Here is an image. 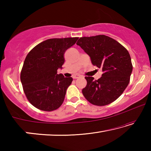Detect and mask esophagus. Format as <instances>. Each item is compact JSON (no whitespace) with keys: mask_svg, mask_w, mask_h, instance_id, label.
I'll return each instance as SVG.
<instances>
[{"mask_svg":"<svg viewBox=\"0 0 151 151\" xmlns=\"http://www.w3.org/2000/svg\"><path fill=\"white\" fill-rule=\"evenodd\" d=\"M79 77H80V75H74V76H73V78L74 79L78 78Z\"/></svg>","mask_w":151,"mask_h":151,"instance_id":"34e87169","label":"esophagus"}]
</instances>
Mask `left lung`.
Listing matches in <instances>:
<instances>
[{"instance_id":"8db88e82","label":"left lung","mask_w":151,"mask_h":151,"mask_svg":"<svg viewBox=\"0 0 151 151\" xmlns=\"http://www.w3.org/2000/svg\"><path fill=\"white\" fill-rule=\"evenodd\" d=\"M76 45L90 57L92 64L103 72L98 80L85 76L87 85L82 91L84 96L97 106L107 105L116 100L129 85L132 71L128 50L105 35L81 37Z\"/></svg>"}]
</instances>
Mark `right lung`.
I'll return each instance as SVG.
<instances>
[{"instance_id":"1","label":"right lung","mask_w":151,"mask_h":151,"mask_svg":"<svg viewBox=\"0 0 151 151\" xmlns=\"http://www.w3.org/2000/svg\"><path fill=\"white\" fill-rule=\"evenodd\" d=\"M78 37L50 39L39 43L27 55L20 81L29 101L36 108L52 111L63 104L72 77L57 74L65 62L64 55Z\"/></svg>"}]
</instances>
